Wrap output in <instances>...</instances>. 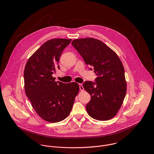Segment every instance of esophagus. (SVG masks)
I'll list each match as a JSON object with an SVG mask.
<instances>
[{
	"label": "esophagus",
	"mask_w": 154,
	"mask_h": 154,
	"mask_svg": "<svg viewBox=\"0 0 154 154\" xmlns=\"http://www.w3.org/2000/svg\"><path fill=\"white\" fill-rule=\"evenodd\" d=\"M79 89H80V90H81V91H84V87H83V86H82V84H79Z\"/></svg>",
	"instance_id": "obj_1"
}]
</instances>
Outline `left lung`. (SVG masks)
Here are the masks:
<instances>
[{
    "instance_id": "1",
    "label": "left lung",
    "mask_w": 154,
    "mask_h": 154,
    "mask_svg": "<svg viewBox=\"0 0 154 154\" xmlns=\"http://www.w3.org/2000/svg\"><path fill=\"white\" fill-rule=\"evenodd\" d=\"M72 44L86 65L94 67L97 76L96 82L85 81L83 84L91 97L86 106L88 114L95 120H110L120 110L126 93L122 62L112 49L97 39H76Z\"/></svg>"
}]
</instances>
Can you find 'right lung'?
<instances>
[{"label":"right lung","instance_id":"right-lung-1","mask_svg":"<svg viewBox=\"0 0 154 154\" xmlns=\"http://www.w3.org/2000/svg\"><path fill=\"white\" fill-rule=\"evenodd\" d=\"M71 39L55 38L44 43L28 60L23 72L26 97L33 109L43 120L60 122L69 116L79 91L76 82L55 81L52 75L62 53Z\"/></svg>","mask_w":154,"mask_h":154}]
</instances>
